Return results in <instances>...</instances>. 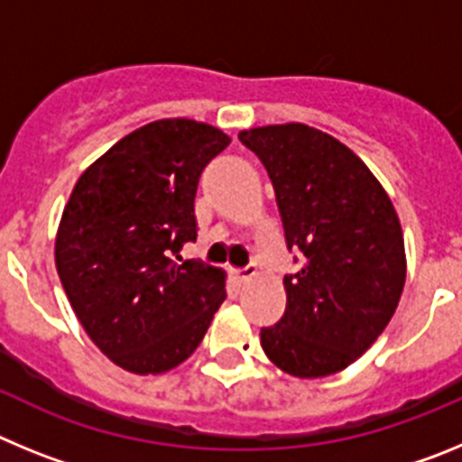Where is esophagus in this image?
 <instances>
[{"mask_svg": "<svg viewBox=\"0 0 462 462\" xmlns=\"http://www.w3.org/2000/svg\"><path fill=\"white\" fill-rule=\"evenodd\" d=\"M228 275H231V280H234L236 284H247V282L254 277V268H245V271H231Z\"/></svg>", "mask_w": 462, "mask_h": 462, "instance_id": "obj_1", "label": "esophagus"}]
</instances>
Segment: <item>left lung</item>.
<instances>
[{"mask_svg": "<svg viewBox=\"0 0 462 462\" xmlns=\"http://www.w3.org/2000/svg\"><path fill=\"white\" fill-rule=\"evenodd\" d=\"M238 138L266 166L287 245L305 256L284 277L287 310L261 328V346L291 377L340 373L382 336L405 289L398 212L363 159L321 129L287 122Z\"/></svg>", "mask_w": 462, "mask_h": 462, "instance_id": "1", "label": "left lung"}]
</instances>
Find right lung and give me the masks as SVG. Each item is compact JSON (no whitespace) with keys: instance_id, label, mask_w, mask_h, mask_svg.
<instances>
[{"instance_id":"right-lung-1","label":"right lung","mask_w":462,"mask_h":462,"mask_svg":"<svg viewBox=\"0 0 462 462\" xmlns=\"http://www.w3.org/2000/svg\"><path fill=\"white\" fill-rule=\"evenodd\" d=\"M231 136L187 117L126 134L80 173L55 236V266L89 340L117 368L162 374L201 345L226 273L182 261L196 240L201 171Z\"/></svg>"}]
</instances>
